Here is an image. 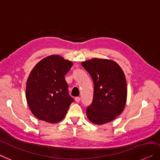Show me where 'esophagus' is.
I'll list each match as a JSON object with an SVG mask.
<instances>
[{"label": "esophagus", "instance_id": "1", "mask_svg": "<svg viewBox=\"0 0 160 160\" xmlns=\"http://www.w3.org/2000/svg\"><path fill=\"white\" fill-rule=\"evenodd\" d=\"M80 99H81L80 97H75V101L76 102H80Z\"/></svg>", "mask_w": 160, "mask_h": 160}]
</instances>
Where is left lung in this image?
Returning a JSON list of instances; mask_svg holds the SVG:
<instances>
[{"label": "left lung", "instance_id": "8db88e82", "mask_svg": "<svg viewBox=\"0 0 160 160\" xmlns=\"http://www.w3.org/2000/svg\"><path fill=\"white\" fill-rule=\"evenodd\" d=\"M82 66L94 82L92 105L87 109L90 122L103 125L121 114L127 99V84L123 71L110 59L94 58L83 61Z\"/></svg>", "mask_w": 160, "mask_h": 160}]
</instances>
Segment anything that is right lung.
I'll use <instances>...</instances> for the list:
<instances>
[{"instance_id": "1", "label": "right lung", "mask_w": 160, "mask_h": 160, "mask_svg": "<svg viewBox=\"0 0 160 160\" xmlns=\"http://www.w3.org/2000/svg\"><path fill=\"white\" fill-rule=\"evenodd\" d=\"M73 63L59 55L42 59L31 71L26 84L29 108L37 118L57 123L66 116L73 99L68 94L65 75Z\"/></svg>"}]
</instances>
